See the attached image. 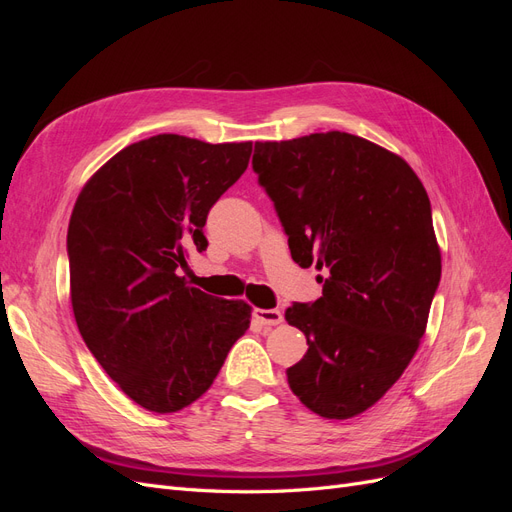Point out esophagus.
<instances>
[{
	"label": "esophagus",
	"instance_id": "esophagus-1",
	"mask_svg": "<svg viewBox=\"0 0 512 512\" xmlns=\"http://www.w3.org/2000/svg\"><path fill=\"white\" fill-rule=\"evenodd\" d=\"M254 318L256 322L265 324V327H277L284 320L280 309H254Z\"/></svg>",
	"mask_w": 512,
	"mask_h": 512
}]
</instances>
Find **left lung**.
Segmentation results:
<instances>
[{
  "mask_svg": "<svg viewBox=\"0 0 512 512\" xmlns=\"http://www.w3.org/2000/svg\"><path fill=\"white\" fill-rule=\"evenodd\" d=\"M252 168L292 260L327 271L318 301L286 309L309 346L290 389L324 418L361 414L425 335L442 273L429 196L399 156L346 132L256 143Z\"/></svg>",
  "mask_w": 512,
  "mask_h": 512,
  "instance_id": "left-lung-1",
  "label": "left lung"
}]
</instances>
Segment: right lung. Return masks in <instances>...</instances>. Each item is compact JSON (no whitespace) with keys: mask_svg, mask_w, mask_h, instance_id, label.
<instances>
[{"mask_svg":"<svg viewBox=\"0 0 512 512\" xmlns=\"http://www.w3.org/2000/svg\"><path fill=\"white\" fill-rule=\"evenodd\" d=\"M252 143L179 134L138 141L91 177L68 226L70 299L87 348L149 412L190 406L213 384L252 307L179 277L205 252L209 209L247 168Z\"/></svg>","mask_w":512,"mask_h":512,"instance_id":"right-lung-1","label":"right lung"}]
</instances>
